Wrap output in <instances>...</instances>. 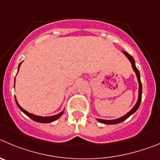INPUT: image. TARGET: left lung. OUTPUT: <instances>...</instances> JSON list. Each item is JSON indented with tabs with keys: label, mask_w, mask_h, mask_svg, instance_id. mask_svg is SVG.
<instances>
[{
	"label": "left lung",
	"mask_w": 160,
	"mask_h": 160,
	"mask_svg": "<svg viewBox=\"0 0 160 160\" xmlns=\"http://www.w3.org/2000/svg\"><path fill=\"white\" fill-rule=\"evenodd\" d=\"M123 53H124L125 56L128 58V60H130V62L132 63V68H133L134 71L136 72V77H137L138 82H139V98H138L137 103H136V104L134 106L133 108H132L128 113H127L124 116H123V117H120L119 118V119H112V120H106V119H97L98 121L100 122V123H104V124H116V123H121V122L124 121L125 119H128L131 115H132L133 113H135V112H136V110L139 108V105H140L141 99H142V83H141V81H140V75H139V70L137 69V68L136 67V64H135V60L133 59V57H132L131 55H129L128 53L127 52L123 51Z\"/></svg>",
	"instance_id": "1"
}]
</instances>
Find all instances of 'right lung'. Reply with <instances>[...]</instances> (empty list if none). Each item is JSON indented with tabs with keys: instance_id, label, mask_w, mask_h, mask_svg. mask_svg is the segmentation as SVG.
Instances as JSON below:
<instances>
[{
	"instance_id": "right-lung-1",
	"label": "right lung",
	"mask_w": 160,
	"mask_h": 160,
	"mask_svg": "<svg viewBox=\"0 0 160 160\" xmlns=\"http://www.w3.org/2000/svg\"><path fill=\"white\" fill-rule=\"evenodd\" d=\"M21 63H20V64H19V66H18V68H19L20 66H21ZM15 100H16V103H17V106H18V108H19L21 109V110L23 112H24V114L26 115V116H28V117L30 118V119H32V120H34V121H36V122H38V123H51V122L55 121V120H57V119H59V118H60V116H62L63 113H64V112H60V113H59V114L56 115V116H48V117H42V116H35V115L31 114V113H28V112H26V111H25V110H24V109H23L22 108H21V106H20V105L18 104V103H17V100H16V98H15Z\"/></svg>"
}]
</instances>
